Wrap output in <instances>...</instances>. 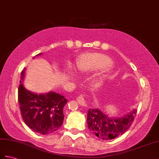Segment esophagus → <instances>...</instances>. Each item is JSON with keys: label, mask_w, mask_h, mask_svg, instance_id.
<instances>
[{"label": "esophagus", "mask_w": 159, "mask_h": 159, "mask_svg": "<svg viewBox=\"0 0 159 159\" xmlns=\"http://www.w3.org/2000/svg\"><path fill=\"white\" fill-rule=\"evenodd\" d=\"M77 100L78 103L82 106H86V102H85V99L84 98V96L82 94H80L78 97L77 98Z\"/></svg>", "instance_id": "1"}]
</instances>
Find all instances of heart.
Listing matches in <instances>:
<instances>
[{"mask_svg":"<svg viewBox=\"0 0 159 159\" xmlns=\"http://www.w3.org/2000/svg\"><path fill=\"white\" fill-rule=\"evenodd\" d=\"M111 60L100 54H87L81 57L78 68L82 71H92L111 66Z\"/></svg>","mask_w":159,"mask_h":159,"instance_id":"heart-1","label":"heart"}]
</instances>
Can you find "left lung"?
Masks as SVG:
<instances>
[{
    "instance_id": "left-lung-1",
    "label": "left lung",
    "mask_w": 159,
    "mask_h": 159,
    "mask_svg": "<svg viewBox=\"0 0 159 159\" xmlns=\"http://www.w3.org/2000/svg\"><path fill=\"white\" fill-rule=\"evenodd\" d=\"M136 110L121 118H109L98 109L88 111V127L93 134L102 140H112L124 134L132 124Z\"/></svg>"
}]
</instances>
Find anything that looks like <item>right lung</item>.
I'll list each match as a JSON object with an SVG mask.
<instances>
[{
  "label": "right lung",
  "mask_w": 159,
  "mask_h": 159,
  "mask_svg": "<svg viewBox=\"0 0 159 159\" xmlns=\"http://www.w3.org/2000/svg\"><path fill=\"white\" fill-rule=\"evenodd\" d=\"M40 55L42 53L38 54L36 57ZM25 70V68L21 73L22 81ZM20 83L18 101L21 117L25 124L34 131L43 135L59 129L63 125V108L67 100L63 96L53 92L44 94H35L26 90L21 80Z\"/></svg>",
  "instance_id": "add662e5"
}]
</instances>
